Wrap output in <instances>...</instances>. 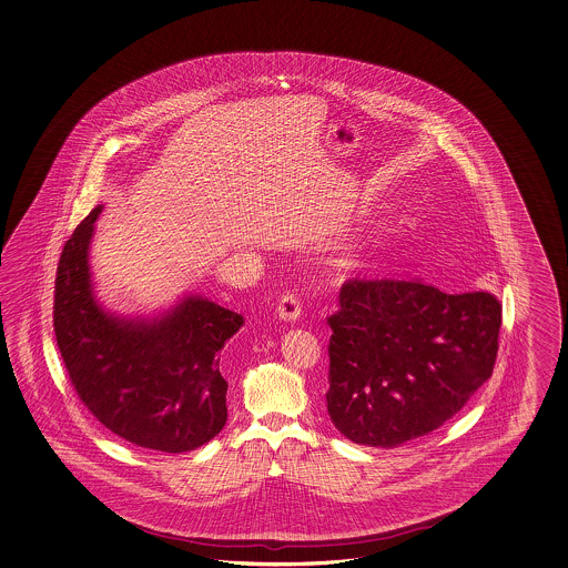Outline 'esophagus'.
<instances>
[{
    "label": "esophagus",
    "instance_id": "34e87169",
    "mask_svg": "<svg viewBox=\"0 0 568 568\" xmlns=\"http://www.w3.org/2000/svg\"><path fill=\"white\" fill-rule=\"evenodd\" d=\"M278 318L295 322L302 316V302L295 293H285L277 305Z\"/></svg>",
    "mask_w": 568,
    "mask_h": 568
}]
</instances>
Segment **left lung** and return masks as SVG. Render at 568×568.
<instances>
[{
  "label": "left lung",
  "mask_w": 568,
  "mask_h": 568,
  "mask_svg": "<svg viewBox=\"0 0 568 568\" xmlns=\"http://www.w3.org/2000/svg\"><path fill=\"white\" fill-rule=\"evenodd\" d=\"M328 318V415L346 439L398 447L439 429L493 375L500 304L423 281H346Z\"/></svg>",
  "instance_id": "left-lung-1"
}]
</instances>
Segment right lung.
Returning <instances> with one entry per match:
<instances>
[{
	"label": "right lung",
	"instance_id": "1",
	"mask_svg": "<svg viewBox=\"0 0 568 568\" xmlns=\"http://www.w3.org/2000/svg\"><path fill=\"white\" fill-rule=\"evenodd\" d=\"M102 205L65 242L55 278L57 345L71 386L125 442L182 454L211 442L227 420L220 351L244 318L201 295L160 316L129 318L94 295L90 242Z\"/></svg>",
	"mask_w": 568,
	"mask_h": 568
}]
</instances>
